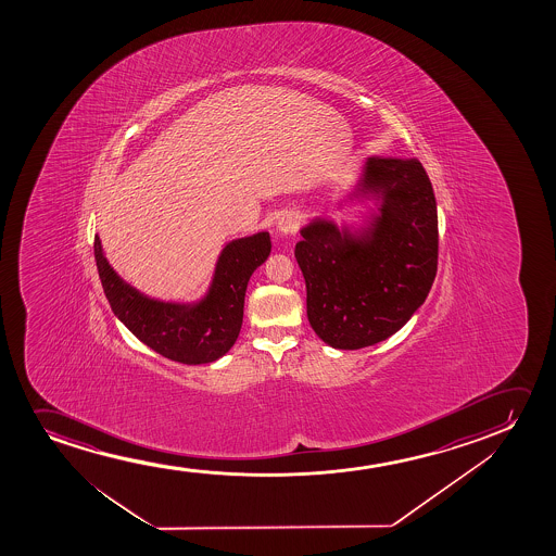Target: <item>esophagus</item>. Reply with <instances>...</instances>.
<instances>
[{
    "mask_svg": "<svg viewBox=\"0 0 556 556\" xmlns=\"http://www.w3.org/2000/svg\"><path fill=\"white\" fill-rule=\"evenodd\" d=\"M298 226H300V220H298V216L294 213H285L279 218V222H277V229L281 233H296Z\"/></svg>",
    "mask_w": 556,
    "mask_h": 556,
    "instance_id": "1",
    "label": "esophagus"
}]
</instances>
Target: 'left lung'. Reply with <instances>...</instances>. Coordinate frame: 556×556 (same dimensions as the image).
Instances as JSON below:
<instances>
[{
  "label": "left lung",
  "instance_id": "obj_1",
  "mask_svg": "<svg viewBox=\"0 0 556 556\" xmlns=\"http://www.w3.org/2000/svg\"><path fill=\"white\" fill-rule=\"evenodd\" d=\"M363 182L381 193L368 241L317 220L302 229L294 251L309 325L336 350H361L395 334L426 302L437 275L439 220L424 165L416 157H370Z\"/></svg>",
  "mask_w": 556,
  "mask_h": 556
}]
</instances>
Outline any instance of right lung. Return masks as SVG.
<instances>
[{"instance_id": "right-lung-1", "label": "right lung", "mask_w": 556, "mask_h": 556, "mask_svg": "<svg viewBox=\"0 0 556 556\" xmlns=\"http://www.w3.org/2000/svg\"><path fill=\"white\" fill-rule=\"evenodd\" d=\"M269 252L271 241L266 231L229 243L216 264L211 292L201 304H167L123 282L108 266L99 236L94 237V260L112 312L140 342L182 365L213 363L231 350L243 325L247 285Z\"/></svg>"}]
</instances>
